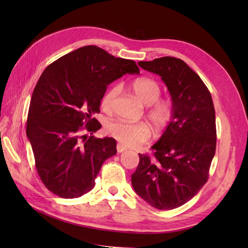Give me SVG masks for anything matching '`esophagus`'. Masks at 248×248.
<instances>
[{"instance_id":"obj_1","label":"esophagus","mask_w":248,"mask_h":248,"mask_svg":"<svg viewBox=\"0 0 248 248\" xmlns=\"http://www.w3.org/2000/svg\"><path fill=\"white\" fill-rule=\"evenodd\" d=\"M117 151H118V153H122V152L126 151V147L121 145V144H118L117 145Z\"/></svg>"}]
</instances>
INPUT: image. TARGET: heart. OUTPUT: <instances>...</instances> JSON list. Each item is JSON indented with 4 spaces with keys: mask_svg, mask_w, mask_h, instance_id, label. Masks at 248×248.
Masks as SVG:
<instances>
[{
    "mask_svg": "<svg viewBox=\"0 0 248 248\" xmlns=\"http://www.w3.org/2000/svg\"><path fill=\"white\" fill-rule=\"evenodd\" d=\"M133 95L144 104L149 107L148 117L154 128L159 131L166 128L172 118V103L170 100H158L161 95V88L158 82L151 78H141L131 84ZM120 94V87H110L101 99V107L106 111H110L114 102ZM110 136L124 146L136 147L144 144L150 138L149 127L145 123H129L125 121H112L107 127Z\"/></svg>",
    "mask_w": 248,
    "mask_h": 248,
    "instance_id": "b5f03b06",
    "label": "heart"
}]
</instances>
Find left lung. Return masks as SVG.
<instances>
[{
  "instance_id": "1",
  "label": "left lung",
  "mask_w": 248,
  "mask_h": 248,
  "mask_svg": "<svg viewBox=\"0 0 248 248\" xmlns=\"http://www.w3.org/2000/svg\"><path fill=\"white\" fill-rule=\"evenodd\" d=\"M139 65L161 78L174 112L151 147L153 156L139 154L131 184L149 205L171 210L191 200L207 182L216 149L215 109L208 88L182 60L162 57Z\"/></svg>"
}]
</instances>
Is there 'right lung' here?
<instances>
[{
    "instance_id": "1",
    "label": "right lung",
    "mask_w": 248,
    "mask_h": 248,
    "mask_svg": "<svg viewBox=\"0 0 248 248\" xmlns=\"http://www.w3.org/2000/svg\"><path fill=\"white\" fill-rule=\"evenodd\" d=\"M126 73H140L136 62L87 46L41 74L30 102L27 137L41 181L56 196L74 199L89 192L103 162L116 155L115 139L88 138L81 131L100 129L92 115L100 111L107 87Z\"/></svg>"
}]
</instances>
